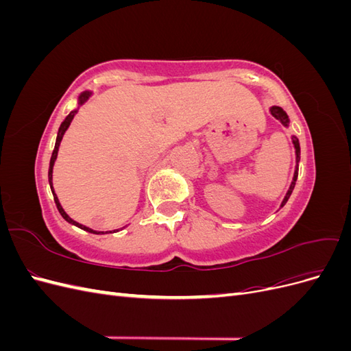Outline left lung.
<instances>
[{
  "mask_svg": "<svg viewBox=\"0 0 351 351\" xmlns=\"http://www.w3.org/2000/svg\"><path fill=\"white\" fill-rule=\"evenodd\" d=\"M271 114L275 117V119L280 120L284 125H289V117H287V114L282 111V108H280V107H272V108H271ZM293 143H294V147H295L297 162H299V161H300V145H299V139H297V137H293ZM297 176H299V167L295 168L294 177H293V183H291V186H290L289 192H287V195H285V197H284V200H282L281 206H284V205L287 204V200H289V197H290V195H291V192H293V189H294V186H295Z\"/></svg>",
  "mask_w": 351,
  "mask_h": 351,
  "instance_id": "1",
  "label": "left lung"
}]
</instances>
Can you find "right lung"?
<instances>
[{"label": "right lung", "mask_w": 351, "mask_h": 351, "mask_svg": "<svg viewBox=\"0 0 351 351\" xmlns=\"http://www.w3.org/2000/svg\"><path fill=\"white\" fill-rule=\"evenodd\" d=\"M90 97V92H84V93H82L80 95V98H79V104L82 105L84 101H86L88 98ZM76 112L77 111H71L67 117H66V120L61 123V125H60V129H58V136H57V142H56V147H54V151H52V155H51V161H49V169H48V178H49V186H51V190H52V195H54V200H56V205H57V209H58V212L61 214V217L64 218L67 222H70V224H73V226H76V227H79V228H82V230H84V231H89V232H93V234H99V232H102L104 234V231H93V230H90V228H88V227H84V226H82V224H79V222H76V221H73L66 212H64V209L61 208V205H60V202H58V197H57V195L54 193V189H52V167H54V162H56V159H57V154H58V147H60V143H61V139H62V136H64V133H66V130L69 129V125H70V123H71V120H73V117L76 115ZM108 232V231H107ZM111 232V231H110ZM115 232V231H114Z\"/></svg>", "instance_id": "1"}]
</instances>
